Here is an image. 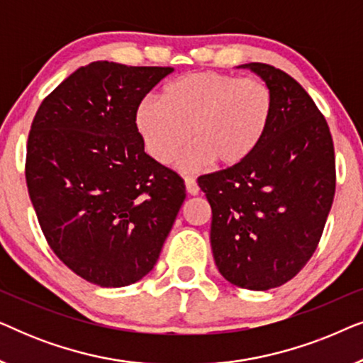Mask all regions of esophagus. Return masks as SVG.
Listing matches in <instances>:
<instances>
[{"label":"esophagus","instance_id":"34e87169","mask_svg":"<svg viewBox=\"0 0 363 363\" xmlns=\"http://www.w3.org/2000/svg\"><path fill=\"white\" fill-rule=\"evenodd\" d=\"M185 186L190 195H198L200 193V186H198V183L193 177H185Z\"/></svg>","mask_w":363,"mask_h":363}]
</instances>
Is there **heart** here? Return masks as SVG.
<instances>
[{"label":"heart","mask_w":363,"mask_h":363,"mask_svg":"<svg viewBox=\"0 0 363 363\" xmlns=\"http://www.w3.org/2000/svg\"><path fill=\"white\" fill-rule=\"evenodd\" d=\"M274 111V96L264 79L236 77L215 71L193 72L168 84L162 101L147 97L138 104L135 125L148 155L182 170L195 172L211 162L240 165L264 138Z\"/></svg>","instance_id":"heart-1"}]
</instances>
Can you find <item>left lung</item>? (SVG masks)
<instances>
[{"instance_id": "1", "label": "left lung", "mask_w": 363, "mask_h": 363, "mask_svg": "<svg viewBox=\"0 0 363 363\" xmlns=\"http://www.w3.org/2000/svg\"><path fill=\"white\" fill-rule=\"evenodd\" d=\"M269 84L271 123L240 165L198 178L211 206L218 269L242 289L267 291L297 276L319 246L335 193L325 117L296 79L269 64H242Z\"/></svg>"}]
</instances>
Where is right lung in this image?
Listing matches in <instances>:
<instances>
[{"instance_id":"add662e5","label":"right lung","mask_w":363,"mask_h":363,"mask_svg":"<svg viewBox=\"0 0 363 363\" xmlns=\"http://www.w3.org/2000/svg\"><path fill=\"white\" fill-rule=\"evenodd\" d=\"M172 67L96 61L39 106L26 185L39 226L69 269L101 287L155 266L185 200V182L143 152L135 112Z\"/></svg>"}]
</instances>
